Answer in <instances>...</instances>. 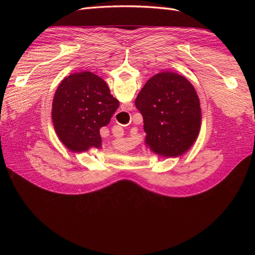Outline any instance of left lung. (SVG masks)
<instances>
[{"label": "left lung", "instance_id": "1", "mask_svg": "<svg viewBox=\"0 0 255 255\" xmlns=\"http://www.w3.org/2000/svg\"><path fill=\"white\" fill-rule=\"evenodd\" d=\"M135 105L143 117L145 143L158 155H182L196 141L201 109L194 86L184 76L169 71L152 76Z\"/></svg>", "mask_w": 255, "mask_h": 255}]
</instances>
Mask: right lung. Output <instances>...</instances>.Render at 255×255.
I'll use <instances>...</instances> for the list:
<instances>
[{"label":"right lung","mask_w":255,"mask_h":255,"mask_svg":"<svg viewBox=\"0 0 255 255\" xmlns=\"http://www.w3.org/2000/svg\"><path fill=\"white\" fill-rule=\"evenodd\" d=\"M118 106L119 101L100 76L89 71L70 74L61 81L53 99L54 128L73 152L100 148V128L109 125Z\"/></svg>","instance_id":"right-lung-1"}]
</instances>
